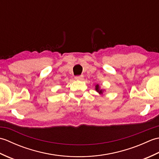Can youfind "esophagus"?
Returning a JSON list of instances; mask_svg holds the SVG:
<instances>
[{
	"label": "esophagus",
	"instance_id": "obj_1",
	"mask_svg": "<svg viewBox=\"0 0 159 159\" xmlns=\"http://www.w3.org/2000/svg\"><path fill=\"white\" fill-rule=\"evenodd\" d=\"M83 75H80V76H75V79L77 80H83Z\"/></svg>",
	"mask_w": 159,
	"mask_h": 159
}]
</instances>
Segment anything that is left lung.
<instances>
[{"label":"left lung","mask_w":159,"mask_h":159,"mask_svg":"<svg viewBox=\"0 0 159 159\" xmlns=\"http://www.w3.org/2000/svg\"><path fill=\"white\" fill-rule=\"evenodd\" d=\"M96 90L97 92H98L99 93H102L103 91H102V89H100V87H99V85H96Z\"/></svg>","instance_id":"left-lung-1"}]
</instances>
